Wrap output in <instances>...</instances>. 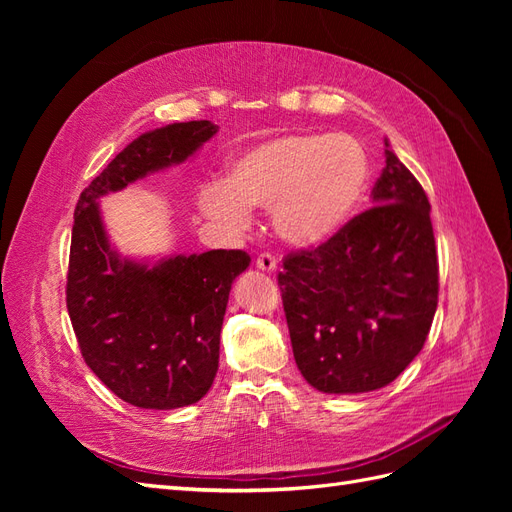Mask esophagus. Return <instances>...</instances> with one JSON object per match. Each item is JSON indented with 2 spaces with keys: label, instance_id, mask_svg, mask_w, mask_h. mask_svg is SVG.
<instances>
[{
  "label": "esophagus",
  "instance_id": "34e87169",
  "mask_svg": "<svg viewBox=\"0 0 512 512\" xmlns=\"http://www.w3.org/2000/svg\"><path fill=\"white\" fill-rule=\"evenodd\" d=\"M256 267H258L260 271H265V273H275V271H277V258H275L273 254H269V252L260 254V256L256 258Z\"/></svg>",
  "mask_w": 512,
  "mask_h": 512
}]
</instances>
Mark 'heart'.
<instances>
[{"label":"heart","mask_w":512,"mask_h":512,"mask_svg":"<svg viewBox=\"0 0 512 512\" xmlns=\"http://www.w3.org/2000/svg\"><path fill=\"white\" fill-rule=\"evenodd\" d=\"M367 183L369 160L354 136L292 132L243 149L226 181L200 188V209L243 228L250 207L271 205L277 235L292 245H316L352 218Z\"/></svg>","instance_id":"1"}]
</instances>
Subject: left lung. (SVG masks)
<instances>
[{"instance_id":"1","label":"left lung","mask_w":512,"mask_h":512,"mask_svg":"<svg viewBox=\"0 0 512 512\" xmlns=\"http://www.w3.org/2000/svg\"><path fill=\"white\" fill-rule=\"evenodd\" d=\"M371 198L329 241L290 252L277 275L294 361L322 393L393 382L423 350L438 307L431 205L391 149Z\"/></svg>"}]
</instances>
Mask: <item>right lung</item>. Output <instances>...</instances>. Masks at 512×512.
<instances>
[{"instance_id": "right-lung-1", "label": "right lung", "mask_w": 512, "mask_h": 512, "mask_svg": "<svg viewBox=\"0 0 512 512\" xmlns=\"http://www.w3.org/2000/svg\"><path fill=\"white\" fill-rule=\"evenodd\" d=\"M218 132L211 121L138 136L81 192L74 211L66 305L89 369L136 408L173 410L211 389L230 286L250 265L243 250L175 256L147 267L108 245L98 198L188 160Z\"/></svg>"}]
</instances>
